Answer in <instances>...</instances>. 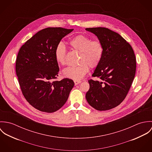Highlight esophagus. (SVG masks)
<instances>
[{"instance_id":"34e87169","label":"esophagus","mask_w":152,"mask_h":152,"mask_svg":"<svg viewBox=\"0 0 152 152\" xmlns=\"http://www.w3.org/2000/svg\"><path fill=\"white\" fill-rule=\"evenodd\" d=\"M74 81V83H75V86H77V85H78V84H79L80 83H81V81Z\"/></svg>"}]
</instances>
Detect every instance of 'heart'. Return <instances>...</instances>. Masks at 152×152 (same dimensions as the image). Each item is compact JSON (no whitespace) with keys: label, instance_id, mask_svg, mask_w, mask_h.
Wrapping results in <instances>:
<instances>
[{"label":"heart","instance_id":"obj_1","mask_svg":"<svg viewBox=\"0 0 152 152\" xmlns=\"http://www.w3.org/2000/svg\"><path fill=\"white\" fill-rule=\"evenodd\" d=\"M69 44L77 51L80 53V64L65 68L63 74L68 78L75 81L81 80L88 73L89 67L95 68L100 63L104 53V47L99 40H93L87 36L80 34L72 39ZM56 60L59 64L65 65L66 49L62 43L58 44L55 50Z\"/></svg>","mask_w":152,"mask_h":152}]
</instances>
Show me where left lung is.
<instances>
[{"instance_id":"1","label":"left lung","mask_w":152,"mask_h":152,"mask_svg":"<svg viewBox=\"0 0 152 152\" xmlns=\"http://www.w3.org/2000/svg\"><path fill=\"white\" fill-rule=\"evenodd\" d=\"M104 47L102 59L88 80L86 94L88 104L98 110H107L119 105L125 98L133 81L136 68L132 47L120 34L105 27L87 28Z\"/></svg>"}]
</instances>
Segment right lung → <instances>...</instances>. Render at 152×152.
Wrapping results in <instances>:
<instances>
[{"instance_id":"add662e5","label":"right lung","mask_w":152,"mask_h":152,"mask_svg":"<svg viewBox=\"0 0 152 152\" xmlns=\"http://www.w3.org/2000/svg\"><path fill=\"white\" fill-rule=\"evenodd\" d=\"M74 29L48 27L35 34L21 47L16 72L27 101L40 111L52 113L66 102L74 86L69 78L61 81L55 50L61 40Z\"/></svg>"}]
</instances>
